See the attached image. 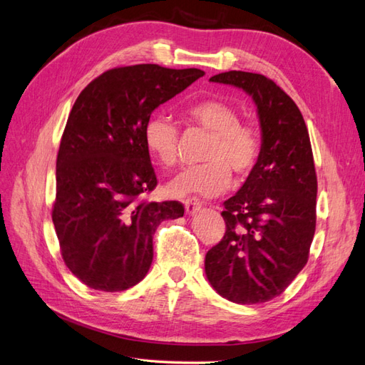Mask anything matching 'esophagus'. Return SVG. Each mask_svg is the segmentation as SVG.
I'll use <instances>...</instances> for the list:
<instances>
[{
	"instance_id": "34e87169",
	"label": "esophagus",
	"mask_w": 365,
	"mask_h": 365,
	"mask_svg": "<svg viewBox=\"0 0 365 365\" xmlns=\"http://www.w3.org/2000/svg\"><path fill=\"white\" fill-rule=\"evenodd\" d=\"M183 203H185V210L188 214H195L202 208V202L199 199H195V197L186 199Z\"/></svg>"
}]
</instances>
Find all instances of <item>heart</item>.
<instances>
[{"label": "heart", "instance_id": "1", "mask_svg": "<svg viewBox=\"0 0 365 365\" xmlns=\"http://www.w3.org/2000/svg\"><path fill=\"white\" fill-rule=\"evenodd\" d=\"M186 120L211 133L203 151V165L191 166L168 183L166 190L173 197L202 195L216 197L231 185V171L247 175L256 166L262 137L251 123L239 121L237 110L220 100H203L186 109ZM145 145L155 160L171 168L179 160V128L165 115L148 120L143 130Z\"/></svg>", "mask_w": 365, "mask_h": 365}]
</instances>
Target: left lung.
Wrapping results in <instances>:
<instances>
[{
  "label": "left lung",
  "mask_w": 365,
  "mask_h": 365,
  "mask_svg": "<svg viewBox=\"0 0 365 365\" xmlns=\"http://www.w3.org/2000/svg\"><path fill=\"white\" fill-rule=\"evenodd\" d=\"M210 81L251 96L262 151L242 188L223 202L225 236L205 256V273L228 301L262 304L284 293L310 253L317 194L310 135L296 103L265 76L230 71Z\"/></svg>",
  "instance_id": "1"
}]
</instances>
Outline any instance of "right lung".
<instances>
[{
	"instance_id": "1",
	"label": "right lung",
	"mask_w": 365,
	"mask_h": 365,
	"mask_svg": "<svg viewBox=\"0 0 365 365\" xmlns=\"http://www.w3.org/2000/svg\"><path fill=\"white\" fill-rule=\"evenodd\" d=\"M200 69L135 64L101 73L72 106L57 155L52 222L64 264L89 288L123 292L153 264V236L182 217L157 186L143 130L153 110L203 77Z\"/></svg>"
}]
</instances>
